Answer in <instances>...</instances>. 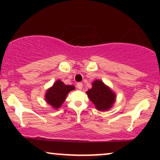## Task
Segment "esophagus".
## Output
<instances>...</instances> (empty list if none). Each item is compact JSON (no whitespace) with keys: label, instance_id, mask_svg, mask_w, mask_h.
I'll return each instance as SVG.
<instances>
[{"label":"esophagus","instance_id":"esophagus-1","mask_svg":"<svg viewBox=\"0 0 160 160\" xmlns=\"http://www.w3.org/2000/svg\"><path fill=\"white\" fill-rule=\"evenodd\" d=\"M77 86H78V88L79 89H82V82H78Z\"/></svg>","mask_w":160,"mask_h":160}]
</instances>
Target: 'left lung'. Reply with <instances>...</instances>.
<instances>
[{"label":"left lung","mask_w":160,"mask_h":160,"mask_svg":"<svg viewBox=\"0 0 160 160\" xmlns=\"http://www.w3.org/2000/svg\"><path fill=\"white\" fill-rule=\"evenodd\" d=\"M86 94L99 111L111 109L117 98L114 92L101 80H95L92 82V88L86 92Z\"/></svg>","instance_id":"1"}]
</instances>
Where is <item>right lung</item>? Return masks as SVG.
<instances>
[{
    "label": "right lung",
    "mask_w": 160,
    "mask_h": 160,
    "mask_svg": "<svg viewBox=\"0 0 160 160\" xmlns=\"http://www.w3.org/2000/svg\"><path fill=\"white\" fill-rule=\"evenodd\" d=\"M74 89V86L65 85L60 80H57L46 92V102L54 109H58L65 101L68 94Z\"/></svg>",
    "instance_id": "obj_1"
}]
</instances>
